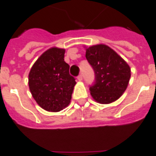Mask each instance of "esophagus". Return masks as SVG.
Returning a JSON list of instances; mask_svg holds the SVG:
<instances>
[{
	"label": "esophagus",
	"mask_w": 156,
	"mask_h": 156,
	"mask_svg": "<svg viewBox=\"0 0 156 156\" xmlns=\"http://www.w3.org/2000/svg\"><path fill=\"white\" fill-rule=\"evenodd\" d=\"M78 81H82V80H83V76H82V75H79V76H78Z\"/></svg>",
	"instance_id": "34e87169"
}]
</instances>
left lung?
Wrapping results in <instances>:
<instances>
[{"instance_id": "1", "label": "left lung", "mask_w": 156, "mask_h": 156, "mask_svg": "<svg viewBox=\"0 0 156 156\" xmlns=\"http://www.w3.org/2000/svg\"><path fill=\"white\" fill-rule=\"evenodd\" d=\"M85 56L95 74L94 84L89 88L94 100L100 104H110L118 100L129 83V65L106 44L87 47Z\"/></svg>"}]
</instances>
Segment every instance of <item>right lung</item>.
<instances>
[{
    "label": "right lung",
    "instance_id": "add662e5",
    "mask_svg": "<svg viewBox=\"0 0 156 156\" xmlns=\"http://www.w3.org/2000/svg\"><path fill=\"white\" fill-rule=\"evenodd\" d=\"M65 49L51 47L34 63L29 87L37 104L47 112H57L70 104L76 81L64 61Z\"/></svg>",
    "mask_w": 156,
    "mask_h": 156
}]
</instances>
